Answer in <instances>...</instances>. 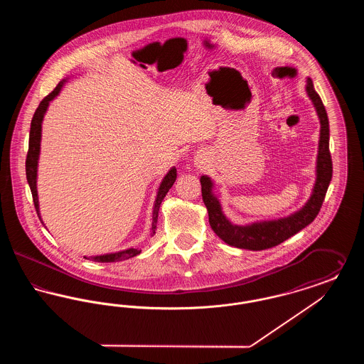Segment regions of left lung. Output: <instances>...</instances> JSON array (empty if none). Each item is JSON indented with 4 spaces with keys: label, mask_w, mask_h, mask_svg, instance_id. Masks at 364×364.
Returning <instances> with one entry per match:
<instances>
[{
    "label": "left lung",
    "mask_w": 364,
    "mask_h": 364,
    "mask_svg": "<svg viewBox=\"0 0 364 364\" xmlns=\"http://www.w3.org/2000/svg\"><path fill=\"white\" fill-rule=\"evenodd\" d=\"M306 92L315 107L321 129L318 141L315 184L310 199L303 208H299L288 217H282L278 220L255 221L247 225H235L226 218L218 196L213 192V180L205 174L200 177L202 196L208 211V223L214 233L226 244L251 251H260L276 247L287 239L292 237L306 226L310 225L322 208L333 174V164L329 151V119L322 100L315 91L310 77L307 79Z\"/></svg>",
    "instance_id": "left-lung-1"
}]
</instances>
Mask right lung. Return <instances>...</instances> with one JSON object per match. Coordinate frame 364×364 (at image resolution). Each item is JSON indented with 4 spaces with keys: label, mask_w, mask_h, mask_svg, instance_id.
<instances>
[{
    "label": "right lung",
    "mask_w": 364,
    "mask_h": 364,
    "mask_svg": "<svg viewBox=\"0 0 364 364\" xmlns=\"http://www.w3.org/2000/svg\"><path fill=\"white\" fill-rule=\"evenodd\" d=\"M65 82H68L67 79H63L57 87L53 90L52 92L45 97L42 100V102L38 106V109L35 110L34 117L31 120V128H30V140H28V153H27V159H26V174H27V181L30 186V190L33 193V199H34V206L38 217L41 220V223L43 224L42 218H41V213H39V200H38V191H36V177H38V161H39V154H41V138H42V122L45 117V113L49 107V104L53 100L60 94L61 88L65 85ZM177 177V171L176 168L172 166L171 171L165 174V177L162 178L159 188L156 191V202H154V208H153V223H151V236L156 235V220H158V211L159 206L164 200V198L166 196L168 191L172 188V186L176 181ZM45 225V224H43ZM140 254V250L138 248H127L122 251L117 252H110V254H104V255H95V257H85L86 259L94 260V262H101V263H107V262H120V260L128 259L132 257H136Z\"/></svg>",
    "instance_id": "add662e5"
}]
</instances>
